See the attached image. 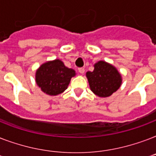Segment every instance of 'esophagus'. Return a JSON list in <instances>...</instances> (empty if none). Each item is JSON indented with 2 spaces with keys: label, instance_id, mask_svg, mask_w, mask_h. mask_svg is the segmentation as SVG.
Wrapping results in <instances>:
<instances>
[{
  "label": "esophagus",
  "instance_id": "obj_1",
  "mask_svg": "<svg viewBox=\"0 0 156 156\" xmlns=\"http://www.w3.org/2000/svg\"><path fill=\"white\" fill-rule=\"evenodd\" d=\"M78 72L80 73H82V74H83V73H85V69L84 68H79L78 69Z\"/></svg>",
  "mask_w": 156,
  "mask_h": 156
}]
</instances>
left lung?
<instances>
[{"label":"left lung","mask_w":156,"mask_h":156,"mask_svg":"<svg viewBox=\"0 0 156 156\" xmlns=\"http://www.w3.org/2000/svg\"><path fill=\"white\" fill-rule=\"evenodd\" d=\"M94 67L92 72L87 73L90 90L100 97L110 96L121 87V74L115 67L105 61H99Z\"/></svg>","instance_id":"1"}]
</instances>
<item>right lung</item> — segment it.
Returning a JSON list of instances; mask_svg holds the SVG:
<instances>
[{
	"instance_id": "add662e5",
	"label": "right lung",
	"mask_w": 156,
	"mask_h": 156,
	"mask_svg": "<svg viewBox=\"0 0 156 156\" xmlns=\"http://www.w3.org/2000/svg\"><path fill=\"white\" fill-rule=\"evenodd\" d=\"M75 71L67 68L60 60H55L43 64L35 74L37 85L44 93L56 95L67 89Z\"/></svg>"
}]
</instances>
